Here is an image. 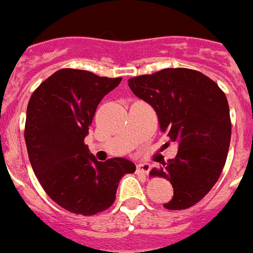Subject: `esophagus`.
I'll list each match as a JSON object with an SVG mask.
<instances>
[{
  "label": "esophagus",
  "instance_id": "34e87169",
  "mask_svg": "<svg viewBox=\"0 0 253 253\" xmlns=\"http://www.w3.org/2000/svg\"><path fill=\"white\" fill-rule=\"evenodd\" d=\"M151 170V166L149 163H139L137 164V172L144 173V174H149Z\"/></svg>",
  "mask_w": 253,
  "mask_h": 253
}]
</instances>
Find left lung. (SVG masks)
<instances>
[{"label": "left lung", "instance_id": "left-lung-1", "mask_svg": "<svg viewBox=\"0 0 253 253\" xmlns=\"http://www.w3.org/2000/svg\"><path fill=\"white\" fill-rule=\"evenodd\" d=\"M128 86L155 109L160 129L178 144L175 158L150 170L173 186L164 208H191L214 187L227 160L232 135L227 96L211 79L182 67L136 76Z\"/></svg>", "mask_w": 253, "mask_h": 253}]
</instances>
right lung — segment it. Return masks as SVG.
Listing matches in <instances>:
<instances>
[{
	"label": "right lung",
	"instance_id": "add662e5",
	"mask_svg": "<svg viewBox=\"0 0 253 253\" xmlns=\"http://www.w3.org/2000/svg\"><path fill=\"white\" fill-rule=\"evenodd\" d=\"M122 79L62 69L34 90L26 109L25 142L39 183L57 205L85 216L104 211L135 164L125 158L98 162L85 145L96 107Z\"/></svg>",
	"mask_w": 253,
	"mask_h": 253
}]
</instances>
